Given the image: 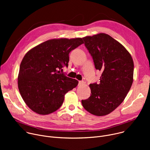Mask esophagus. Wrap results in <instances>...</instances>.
Here are the masks:
<instances>
[{
	"label": "esophagus",
	"mask_w": 150,
	"mask_h": 150,
	"mask_svg": "<svg viewBox=\"0 0 150 150\" xmlns=\"http://www.w3.org/2000/svg\"><path fill=\"white\" fill-rule=\"evenodd\" d=\"M84 83H85V82H84L83 81H79V82L78 85H79V86H82V85H83Z\"/></svg>",
	"instance_id": "obj_1"
}]
</instances>
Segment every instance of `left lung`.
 <instances>
[{"label":"left lung","instance_id":"1","mask_svg":"<svg viewBox=\"0 0 150 150\" xmlns=\"http://www.w3.org/2000/svg\"><path fill=\"white\" fill-rule=\"evenodd\" d=\"M101 71L100 83L90 84V97L81 103L92 115L103 116L115 110L123 101L132 86L134 62L129 52L119 42L105 33L82 38Z\"/></svg>","mask_w":150,"mask_h":150}]
</instances>
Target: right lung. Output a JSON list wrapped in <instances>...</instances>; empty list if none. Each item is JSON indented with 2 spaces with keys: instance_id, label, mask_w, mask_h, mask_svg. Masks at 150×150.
Masks as SVG:
<instances>
[{
  "instance_id": "add662e5",
  "label": "right lung",
  "mask_w": 150,
  "mask_h": 150,
  "mask_svg": "<svg viewBox=\"0 0 150 150\" xmlns=\"http://www.w3.org/2000/svg\"><path fill=\"white\" fill-rule=\"evenodd\" d=\"M83 43L82 38H54L30 50L21 61L18 86L23 100L34 112L41 115L59 109L65 95L78 81L60 73L68 67L70 52Z\"/></svg>"
}]
</instances>
